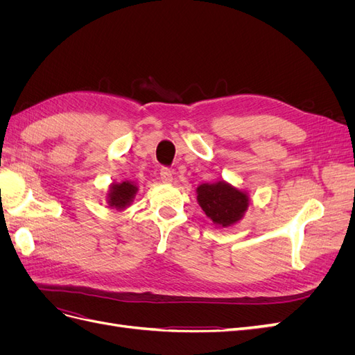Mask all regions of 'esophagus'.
I'll return each mask as SVG.
<instances>
[{"label": "esophagus", "mask_w": 355, "mask_h": 355, "mask_svg": "<svg viewBox=\"0 0 355 355\" xmlns=\"http://www.w3.org/2000/svg\"><path fill=\"white\" fill-rule=\"evenodd\" d=\"M159 179L164 182V184H170L171 179H173V171H171L168 167H163L159 170Z\"/></svg>", "instance_id": "obj_1"}]
</instances>
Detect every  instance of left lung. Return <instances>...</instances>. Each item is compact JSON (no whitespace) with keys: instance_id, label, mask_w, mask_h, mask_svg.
Returning a JSON list of instances; mask_svg holds the SVG:
<instances>
[{"instance_id":"obj_1","label":"left lung","mask_w":355,"mask_h":355,"mask_svg":"<svg viewBox=\"0 0 355 355\" xmlns=\"http://www.w3.org/2000/svg\"><path fill=\"white\" fill-rule=\"evenodd\" d=\"M197 201L206 216L222 228L237 223L249 207V196L223 180L200 185L197 188Z\"/></svg>"}]
</instances>
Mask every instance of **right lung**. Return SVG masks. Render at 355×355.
<instances>
[{
	"instance_id": "right-lung-1",
	"label": "right lung",
	"mask_w": 355,
	"mask_h": 355,
	"mask_svg": "<svg viewBox=\"0 0 355 355\" xmlns=\"http://www.w3.org/2000/svg\"><path fill=\"white\" fill-rule=\"evenodd\" d=\"M136 192L137 187L128 180L121 184H112L108 194V204L116 210H123L133 201Z\"/></svg>"
}]
</instances>
